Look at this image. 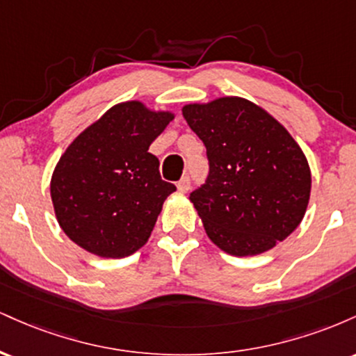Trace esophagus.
<instances>
[{
  "label": "esophagus",
  "instance_id": "34e87169",
  "mask_svg": "<svg viewBox=\"0 0 356 356\" xmlns=\"http://www.w3.org/2000/svg\"><path fill=\"white\" fill-rule=\"evenodd\" d=\"M177 189H179V192H184V194H186V192L191 189V179L187 177V175H186V177H182L181 181L177 182Z\"/></svg>",
  "mask_w": 356,
  "mask_h": 356
}]
</instances>
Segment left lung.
Returning a JSON list of instances; mask_svg holds the SVG:
<instances>
[{
    "label": "left lung",
    "instance_id": "1",
    "mask_svg": "<svg viewBox=\"0 0 356 356\" xmlns=\"http://www.w3.org/2000/svg\"><path fill=\"white\" fill-rule=\"evenodd\" d=\"M182 115L206 145L209 175L191 194L212 243L232 256H256L300 226L312 172L291 134L241 97L189 104Z\"/></svg>",
    "mask_w": 356,
    "mask_h": 356
}]
</instances>
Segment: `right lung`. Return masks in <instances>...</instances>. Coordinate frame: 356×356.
Returning a JSON list of instances; mask_svg holds the SVG:
<instances>
[{
	"label": "right lung",
	"instance_id": "right-lung-1",
	"mask_svg": "<svg viewBox=\"0 0 356 356\" xmlns=\"http://www.w3.org/2000/svg\"><path fill=\"white\" fill-rule=\"evenodd\" d=\"M172 112L129 100L113 105L68 145L53 170L50 194L60 227L100 257L134 254L149 241L175 186L161 179L149 147Z\"/></svg>",
	"mask_w": 356,
	"mask_h": 356
}]
</instances>
